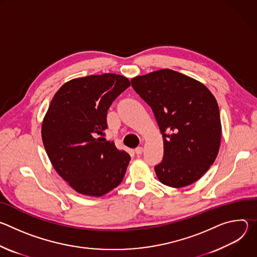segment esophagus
<instances>
[{"mask_svg": "<svg viewBox=\"0 0 257 257\" xmlns=\"http://www.w3.org/2000/svg\"><path fill=\"white\" fill-rule=\"evenodd\" d=\"M143 153V148H142V146H138V148H136L135 149V154L136 155H141Z\"/></svg>", "mask_w": 257, "mask_h": 257, "instance_id": "34e87169", "label": "esophagus"}]
</instances>
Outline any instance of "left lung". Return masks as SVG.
Returning a JSON list of instances; mask_svg holds the SVG:
<instances>
[{"label":"left lung","mask_w":257,"mask_h":257,"mask_svg":"<svg viewBox=\"0 0 257 257\" xmlns=\"http://www.w3.org/2000/svg\"><path fill=\"white\" fill-rule=\"evenodd\" d=\"M155 114L164 158L155 167L163 184L180 188L199 180L213 164L222 135L217 102L200 82L163 69L131 80Z\"/></svg>","instance_id":"8db88e82"}]
</instances>
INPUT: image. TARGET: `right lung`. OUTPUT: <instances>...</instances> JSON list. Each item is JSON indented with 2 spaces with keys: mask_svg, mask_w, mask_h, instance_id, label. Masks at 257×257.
<instances>
[{
  "mask_svg": "<svg viewBox=\"0 0 257 257\" xmlns=\"http://www.w3.org/2000/svg\"><path fill=\"white\" fill-rule=\"evenodd\" d=\"M130 86L121 75L73 79L53 97L42 126L47 155L57 173L78 193L101 196L122 182L130 156L106 141V115Z\"/></svg>",
  "mask_w": 257,
  "mask_h": 257,
  "instance_id": "add662e5",
  "label": "right lung"
}]
</instances>
